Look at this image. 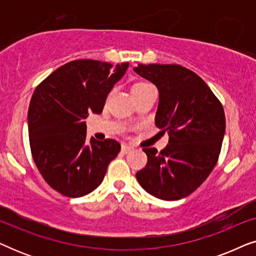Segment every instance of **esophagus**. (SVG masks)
Segmentation results:
<instances>
[{
    "mask_svg": "<svg viewBox=\"0 0 256 256\" xmlns=\"http://www.w3.org/2000/svg\"><path fill=\"white\" fill-rule=\"evenodd\" d=\"M132 146H127V144H122V148H121V150H122V152L124 154H128V152H132Z\"/></svg>",
    "mask_w": 256,
    "mask_h": 256,
    "instance_id": "1",
    "label": "esophagus"
}]
</instances>
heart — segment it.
<instances>
[{
    "instance_id": "heart-1",
    "label": "heart",
    "mask_w": 256,
    "mask_h": 256,
    "mask_svg": "<svg viewBox=\"0 0 256 256\" xmlns=\"http://www.w3.org/2000/svg\"><path fill=\"white\" fill-rule=\"evenodd\" d=\"M146 86H150L149 84H146V82H138V84H134L132 87V90H140V88H144Z\"/></svg>"
}]
</instances>
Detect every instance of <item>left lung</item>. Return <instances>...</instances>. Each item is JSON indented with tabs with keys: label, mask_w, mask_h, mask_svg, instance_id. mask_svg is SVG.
<instances>
[{
	"label": "left lung",
	"mask_w": 256,
	"mask_h": 256,
	"mask_svg": "<svg viewBox=\"0 0 256 256\" xmlns=\"http://www.w3.org/2000/svg\"><path fill=\"white\" fill-rule=\"evenodd\" d=\"M134 71L158 90L155 124L169 134L160 152L143 149L148 163L136 178L154 197L178 200L200 186L216 166L225 135L224 108L204 80L183 66L138 64Z\"/></svg>",
	"instance_id": "8db88e82"
}]
</instances>
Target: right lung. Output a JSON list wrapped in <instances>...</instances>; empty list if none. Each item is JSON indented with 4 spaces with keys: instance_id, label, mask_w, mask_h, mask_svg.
I'll list each match as a JSON object with an SVG mask.
<instances>
[{
    "instance_id": "right-lung-1",
    "label": "right lung",
    "mask_w": 256,
    "mask_h": 256,
    "mask_svg": "<svg viewBox=\"0 0 256 256\" xmlns=\"http://www.w3.org/2000/svg\"><path fill=\"white\" fill-rule=\"evenodd\" d=\"M129 62L80 59L52 72L34 90L28 112L30 148L45 182L59 194L78 198L102 183L120 152L115 140L86 138L90 113L100 114Z\"/></svg>"
}]
</instances>
